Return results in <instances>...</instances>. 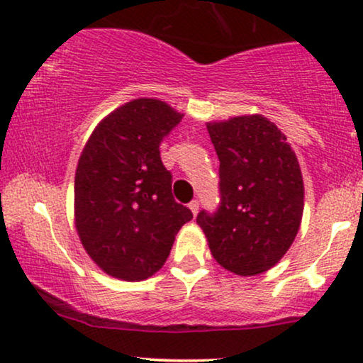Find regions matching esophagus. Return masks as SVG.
I'll list each match as a JSON object with an SVG mask.
<instances>
[{
  "instance_id": "esophagus-1",
  "label": "esophagus",
  "mask_w": 363,
  "mask_h": 363,
  "mask_svg": "<svg viewBox=\"0 0 363 363\" xmlns=\"http://www.w3.org/2000/svg\"><path fill=\"white\" fill-rule=\"evenodd\" d=\"M189 207L191 212H194V216H196V213H199V208H200V202L199 200H191V202L189 203Z\"/></svg>"
}]
</instances>
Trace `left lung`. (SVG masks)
<instances>
[{
    "label": "left lung",
    "mask_w": 363,
    "mask_h": 363,
    "mask_svg": "<svg viewBox=\"0 0 363 363\" xmlns=\"http://www.w3.org/2000/svg\"><path fill=\"white\" fill-rule=\"evenodd\" d=\"M218 161L220 205L196 216L223 269L256 276L288 252L299 230L305 186L286 136L267 118L237 116L207 124Z\"/></svg>",
    "instance_id": "1"
}]
</instances>
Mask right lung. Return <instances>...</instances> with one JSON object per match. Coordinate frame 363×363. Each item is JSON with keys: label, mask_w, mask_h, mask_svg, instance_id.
I'll return each instance as SVG.
<instances>
[{"label": "right lung", "mask_w": 363, "mask_h": 363, "mask_svg": "<svg viewBox=\"0 0 363 363\" xmlns=\"http://www.w3.org/2000/svg\"><path fill=\"white\" fill-rule=\"evenodd\" d=\"M183 114L158 99L118 107L89 138L75 172V229L102 271L141 281L161 269L194 213L177 203L160 145Z\"/></svg>", "instance_id": "right-lung-1"}]
</instances>
